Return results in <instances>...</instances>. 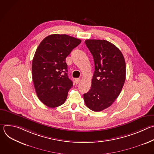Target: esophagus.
I'll list each match as a JSON object with an SVG mask.
<instances>
[{
	"label": "esophagus",
	"instance_id": "34e87169",
	"mask_svg": "<svg viewBox=\"0 0 154 154\" xmlns=\"http://www.w3.org/2000/svg\"><path fill=\"white\" fill-rule=\"evenodd\" d=\"M80 81V79H78V78H77V79H75V80H74V82H75V84H77V85L79 83Z\"/></svg>",
	"mask_w": 154,
	"mask_h": 154
}]
</instances>
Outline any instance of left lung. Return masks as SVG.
I'll return each instance as SVG.
<instances>
[{"mask_svg":"<svg viewBox=\"0 0 154 154\" xmlns=\"http://www.w3.org/2000/svg\"><path fill=\"white\" fill-rule=\"evenodd\" d=\"M93 55L94 72L91 88L83 94L85 105L94 112L111 106L121 92L125 75V62L121 51L106 40L85 41Z\"/></svg>","mask_w":154,"mask_h":154,"instance_id":"1","label":"left lung"}]
</instances>
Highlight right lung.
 <instances>
[{"mask_svg":"<svg viewBox=\"0 0 154 154\" xmlns=\"http://www.w3.org/2000/svg\"><path fill=\"white\" fill-rule=\"evenodd\" d=\"M81 40L67 35L54 34L44 39L32 61V79L39 99L55 108L63 104L72 86L68 77L66 58Z\"/></svg>","mask_w":154,"mask_h":154,"instance_id":"right-lung-1","label":"right lung"}]
</instances>
